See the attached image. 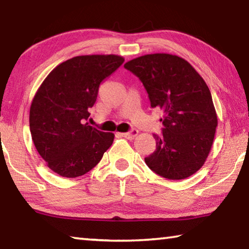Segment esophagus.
<instances>
[{
  "label": "esophagus",
  "instance_id": "esophagus-1",
  "mask_svg": "<svg viewBox=\"0 0 249 249\" xmlns=\"http://www.w3.org/2000/svg\"><path fill=\"white\" fill-rule=\"evenodd\" d=\"M121 135L123 137L127 138V140H134V138L138 135V130L137 129H132V130H129V132H127V133H122Z\"/></svg>",
  "mask_w": 249,
  "mask_h": 249
}]
</instances>
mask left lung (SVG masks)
Listing matches in <instances>:
<instances>
[{"mask_svg":"<svg viewBox=\"0 0 249 249\" xmlns=\"http://www.w3.org/2000/svg\"><path fill=\"white\" fill-rule=\"evenodd\" d=\"M140 78L151 107L162 109V135L154 134L156 150L145 158L155 174L181 180L208 158L217 126L212 95L203 78L183 58L151 53L124 65Z\"/></svg>","mask_w":249,"mask_h":249,"instance_id":"8db88e82","label":"left lung"}]
</instances>
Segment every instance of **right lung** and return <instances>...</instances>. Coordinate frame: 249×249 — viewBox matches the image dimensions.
<instances>
[{
  "label": "right lung",
  "instance_id": "right-lung-1",
  "mask_svg": "<svg viewBox=\"0 0 249 249\" xmlns=\"http://www.w3.org/2000/svg\"><path fill=\"white\" fill-rule=\"evenodd\" d=\"M124 62L117 54H88L58 65L37 90L29 128L37 151L53 172L77 178L94 168L114 134L88 125L99 87Z\"/></svg>",
  "mask_w": 249,
  "mask_h": 249
}]
</instances>
